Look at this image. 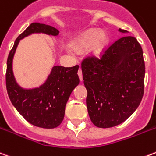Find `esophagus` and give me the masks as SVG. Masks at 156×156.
Masks as SVG:
<instances>
[{
	"label": "esophagus",
	"instance_id": "obj_1",
	"mask_svg": "<svg viewBox=\"0 0 156 156\" xmlns=\"http://www.w3.org/2000/svg\"><path fill=\"white\" fill-rule=\"evenodd\" d=\"M78 77H79V79H80V81L82 82V81H83V74H82L81 68H79V69H78Z\"/></svg>",
	"mask_w": 156,
	"mask_h": 156
}]
</instances>
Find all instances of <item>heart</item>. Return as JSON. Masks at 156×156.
I'll list each match as a JSON object with an SVG mask.
<instances>
[{
    "mask_svg": "<svg viewBox=\"0 0 156 156\" xmlns=\"http://www.w3.org/2000/svg\"><path fill=\"white\" fill-rule=\"evenodd\" d=\"M108 36L103 31L98 29H89L72 43L71 47L76 52L82 53L89 50L93 56H99L108 44Z\"/></svg>",
    "mask_w": 156,
    "mask_h": 156,
    "instance_id": "heart-1",
    "label": "heart"
}]
</instances>
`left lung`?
Listing matches in <instances>:
<instances>
[{
  "mask_svg": "<svg viewBox=\"0 0 156 156\" xmlns=\"http://www.w3.org/2000/svg\"><path fill=\"white\" fill-rule=\"evenodd\" d=\"M82 73L88 92L89 116L96 127L117 126L139 107L144 95L145 67L142 47L134 37L119 39L101 59L84 60Z\"/></svg>",
  "mask_w": 156,
  "mask_h": 156,
  "instance_id": "obj_1",
  "label": "left lung"
}]
</instances>
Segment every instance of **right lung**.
I'll use <instances>...</instances> for the list:
<instances>
[{"mask_svg":"<svg viewBox=\"0 0 156 156\" xmlns=\"http://www.w3.org/2000/svg\"><path fill=\"white\" fill-rule=\"evenodd\" d=\"M59 30L51 25L34 23L15 40L6 62V84L10 101L29 123L43 128H54L62 123L65 107L73 89L78 85V66H54L39 87L24 88L17 83L13 73V58L20 40L33 34L57 36Z\"/></svg>","mask_w":156,"mask_h":156,"instance_id":"add662e5","label":"right lung"}]
</instances>
